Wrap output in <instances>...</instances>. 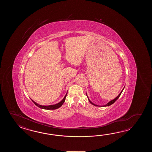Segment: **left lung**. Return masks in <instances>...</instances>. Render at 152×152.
Returning a JSON list of instances; mask_svg holds the SVG:
<instances>
[{
    "instance_id": "left-lung-1",
    "label": "left lung",
    "mask_w": 152,
    "mask_h": 152,
    "mask_svg": "<svg viewBox=\"0 0 152 152\" xmlns=\"http://www.w3.org/2000/svg\"><path fill=\"white\" fill-rule=\"evenodd\" d=\"M124 88H123V90H122V91L121 92V93H120L119 94H118V96H117V97H116L115 99H113V100H111V101H110L109 102H108L106 104V105H103V106H102V107H107V106H110V105H112L117 100V99L120 97V96H121V94H122V91H123V90H124ZM86 96H87V94H86ZM87 98H88V97H87ZM88 100H89V102H90V103L92 104V105H94V106H97V107H98V105H96V104H94L92 102H91V100L88 99Z\"/></svg>"
}]
</instances>
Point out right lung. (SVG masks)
<instances>
[{
  "instance_id": "right-lung-1",
  "label": "right lung",
  "mask_w": 152,
  "mask_h": 152,
  "mask_svg": "<svg viewBox=\"0 0 152 152\" xmlns=\"http://www.w3.org/2000/svg\"><path fill=\"white\" fill-rule=\"evenodd\" d=\"M67 94V93L65 95V96L64 97V99H63L60 102H59L58 103L54 104V105H47H47H39V104L36 103V102H34V100H32V99H31V100H32V102L35 104L36 106H37V107H40L41 109H45V110H55V109H57L59 108L60 107H61L62 105V104L65 102V99H66V97Z\"/></svg>"
}]
</instances>
